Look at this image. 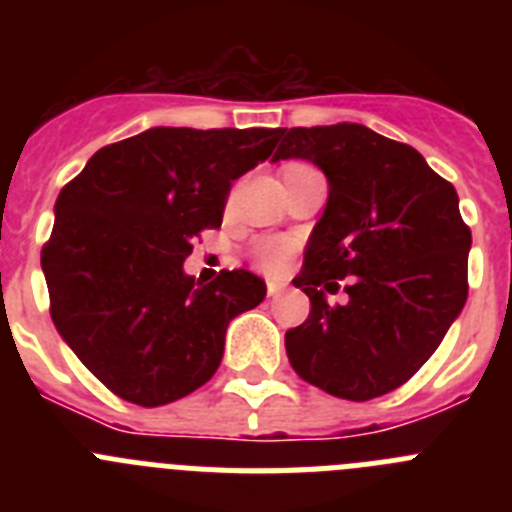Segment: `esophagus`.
Here are the masks:
<instances>
[{
  "label": "esophagus",
  "instance_id": "1",
  "mask_svg": "<svg viewBox=\"0 0 512 512\" xmlns=\"http://www.w3.org/2000/svg\"><path fill=\"white\" fill-rule=\"evenodd\" d=\"M282 292H284V284H279V282L266 284V295H269V297H279Z\"/></svg>",
  "mask_w": 512,
  "mask_h": 512
}]
</instances>
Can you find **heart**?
Wrapping results in <instances>:
<instances>
[{"mask_svg":"<svg viewBox=\"0 0 512 512\" xmlns=\"http://www.w3.org/2000/svg\"><path fill=\"white\" fill-rule=\"evenodd\" d=\"M289 253H292V246L284 238H266V241H261L256 246V261L266 271H279L287 264Z\"/></svg>","mask_w":512,"mask_h":512,"instance_id":"heart-1","label":"heart"}]
</instances>
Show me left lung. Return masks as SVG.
<instances>
[{
	"instance_id": "obj_1",
	"label": "left lung",
	"mask_w": 512,
	"mask_h": 512,
	"mask_svg": "<svg viewBox=\"0 0 512 512\" xmlns=\"http://www.w3.org/2000/svg\"><path fill=\"white\" fill-rule=\"evenodd\" d=\"M305 158L328 179V202L292 279L310 315L287 330L289 364L343 400L408 382L467 302L472 233L459 197L413 146L359 122L282 130L271 161ZM348 278L346 306H328Z\"/></svg>"
}]
</instances>
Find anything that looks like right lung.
<instances>
[{"label":"right lung","instance_id":"right-lung-1","mask_svg":"<svg viewBox=\"0 0 512 512\" xmlns=\"http://www.w3.org/2000/svg\"><path fill=\"white\" fill-rule=\"evenodd\" d=\"M282 128H151L104 146L61 189L43 266L51 318L122 400L158 408L217 372L225 330L266 297L246 269L210 284L184 271L192 238L220 228L230 184Z\"/></svg>","mask_w":512,"mask_h":512}]
</instances>
